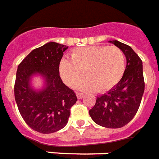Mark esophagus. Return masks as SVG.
<instances>
[{"instance_id": "34e87169", "label": "esophagus", "mask_w": 159, "mask_h": 159, "mask_svg": "<svg viewBox=\"0 0 159 159\" xmlns=\"http://www.w3.org/2000/svg\"><path fill=\"white\" fill-rule=\"evenodd\" d=\"M76 96H77V98H78V99H82V98H84V95L82 93H77Z\"/></svg>"}]
</instances>
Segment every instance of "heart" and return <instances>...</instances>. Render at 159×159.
Listing matches in <instances>:
<instances>
[{
    "instance_id": "heart-1",
    "label": "heart",
    "mask_w": 159,
    "mask_h": 159,
    "mask_svg": "<svg viewBox=\"0 0 159 159\" xmlns=\"http://www.w3.org/2000/svg\"><path fill=\"white\" fill-rule=\"evenodd\" d=\"M125 70V57L117 46H90L75 49L70 59L62 58L59 72L62 80L73 87L80 80V88L88 91L105 92L120 81Z\"/></svg>"
}]
</instances>
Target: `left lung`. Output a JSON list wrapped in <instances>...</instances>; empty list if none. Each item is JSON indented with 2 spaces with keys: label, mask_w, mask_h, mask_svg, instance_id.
<instances>
[{
  "label": "left lung",
  "mask_w": 159,
  "mask_h": 159,
  "mask_svg": "<svg viewBox=\"0 0 159 159\" xmlns=\"http://www.w3.org/2000/svg\"><path fill=\"white\" fill-rule=\"evenodd\" d=\"M123 51L127 59L124 75L107 93L97 97L89 110L92 119L98 125L119 128L128 124L136 115L145 91L141 59L129 45L118 40H110Z\"/></svg>",
  "instance_id": "1"
}]
</instances>
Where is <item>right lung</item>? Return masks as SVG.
<instances>
[{
  "label": "right lung",
  "instance_id": "1",
  "mask_svg": "<svg viewBox=\"0 0 159 159\" xmlns=\"http://www.w3.org/2000/svg\"><path fill=\"white\" fill-rule=\"evenodd\" d=\"M68 47L48 42L35 48L18 66L14 84V98L26 124L36 132L48 134L63 128L70 108L77 101L73 90L66 86L59 75V64ZM40 75L44 87L36 90L31 80Z\"/></svg>",
  "mask_w": 159,
  "mask_h": 159
}]
</instances>
